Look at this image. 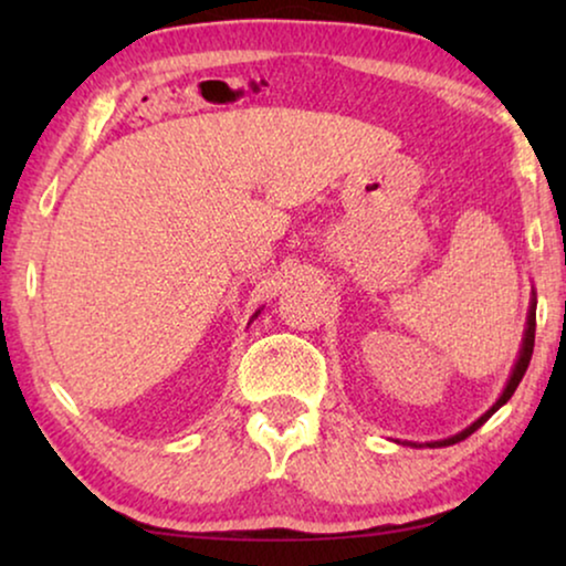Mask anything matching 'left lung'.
I'll list each match as a JSON object with an SVG mask.
<instances>
[{"label":"left lung","instance_id":"left-lung-1","mask_svg":"<svg viewBox=\"0 0 566 566\" xmlns=\"http://www.w3.org/2000/svg\"><path fill=\"white\" fill-rule=\"evenodd\" d=\"M533 339H536V296L531 298V308H528V322H525V335H523V345H521V355H517V360H515V368H513V374H510V378H507V386H505V391L500 394V399L494 401V405L486 409V412L479 417L476 422H471L467 430H461V432H455V436H451V438H446V440H432V443H424V446H430V448H440V446H453V443H461V440H467L471 432H476L479 428H482V424L490 420V417L497 412V409L505 405V401L513 397L515 394V389H517V384L523 381V376H525V370H528V363H531V355H533ZM409 446H415V443H409Z\"/></svg>","mask_w":566,"mask_h":566}]
</instances>
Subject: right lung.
Masks as SVG:
<instances>
[{
  "label": "right lung",
  "mask_w": 566,
  "mask_h": 566,
  "mask_svg": "<svg viewBox=\"0 0 566 566\" xmlns=\"http://www.w3.org/2000/svg\"><path fill=\"white\" fill-rule=\"evenodd\" d=\"M258 314H260V312H254V316H258ZM254 316H252V319H254Z\"/></svg>",
  "instance_id": "add662e5"
}]
</instances>
